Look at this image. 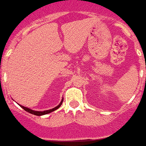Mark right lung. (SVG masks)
Here are the masks:
<instances>
[{"label":"right lung","mask_w":146,"mask_h":146,"mask_svg":"<svg viewBox=\"0 0 146 146\" xmlns=\"http://www.w3.org/2000/svg\"><path fill=\"white\" fill-rule=\"evenodd\" d=\"M63 103V99L62 100H61V102L59 104L58 106H57L56 107L53 108V109H51V110H46V111H34V110H31V109H29V108H27V107H25V106H21V105H19L22 108V109H24V110H25L26 112H28L29 113H31V114H33V115H46L48 114V113H50V112H53V111H54V110H58L60 106H61V104H62Z\"/></svg>","instance_id":"1"}]
</instances>
